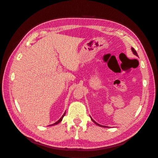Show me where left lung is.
<instances>
[{
  "mask_svg": "<svg viewBox=\"0 0 158 158\" xmlns=\"http://www.w3.org/2000/svg\"><path fill=\"white\" fill-rule=\"evenodd\" d=\"M131 50H132V52H133V54H134V55H135L136 56H138V54H137V52H136V51L135 49H134V48H132H132H131ZM90 118H91V119H92V121H93V122H94L95 124H96V125H97L98 126H99V127H106V126L104 127V126H102V125H100L99 124H98V123H97L96 122H95V121L94 120V119H93L92 117H90Z\"/></svg>",
  "mask_w": 158,
  "mask_h": 158,
  "instance_id": "1",
  "label": "left lung"
}]
</instances>
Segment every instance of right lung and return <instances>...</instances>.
<instances>
[{"instance_id": "obj_1", "label": "right lung", "mask_w": 158, "mask_h": 158, "mask_svg": "<svg viewBox=\"0 0 158 158\" xmlns=\"http://www.w3.org/2000/svg\"><path fill=\"white\" fill-rule=\"evenodd\" d=\"M65 113H66V111L64 112V113L63 114V116H62L61 117H60V118L59 119V121H57L56 123H55L54 124H52V125H49V126H53V125H57V124H59V123H60L61 121H62V120H63V117H64V116L65 115Z\"/></svg>"}]
</instances>
